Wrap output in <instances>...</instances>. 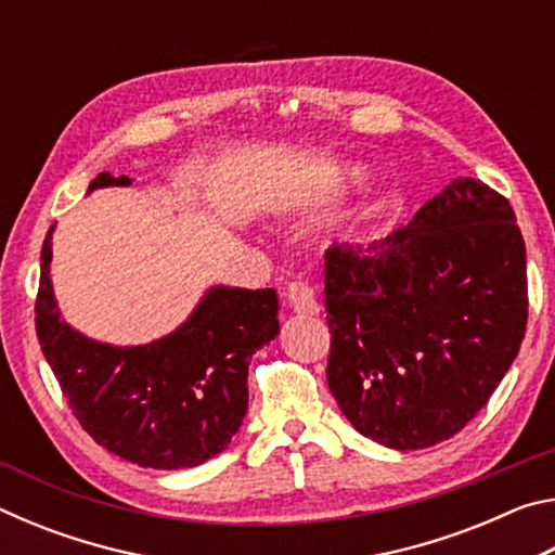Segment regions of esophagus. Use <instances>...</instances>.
Returning a JSON list of instances; mask_svg holds the SVG:
<instances>
[{
	"label": "esophagus",
	"instance_id": "1",
	"mask_svg": "<svg viewBox=\"0 0 555 555\" xmlns=\"http://www.w3.org/2000/svg\"><path fill=\"white\" fill-rule=\"evenodd\" d=\"M286 298L296 313L315 315L318 311H321V306H318V298H315V288L311 286V281H306V279L291 281L286 288Z\"/></svg>",
	"mask_w": 555,
	"mask_h": 555
}]
</instances>
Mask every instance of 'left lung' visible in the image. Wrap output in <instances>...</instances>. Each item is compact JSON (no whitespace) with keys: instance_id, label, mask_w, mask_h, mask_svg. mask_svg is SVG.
I'll return each mask as SVG.
<instances>
[{"instance_id":"left-lung-1","label":"left lung","mask_w":555,"mask_h":555,"mask_svg":"<svg viewBox=\"0 0 555 555\" xmlns=\"http://www.w3.org/2000/svg\"><path fill=\"white\" fill-rule=\"evenodd\" d=\"M327 387L377 443L453 438L512 367L529 318L526 247L509 201L477 178L372 247L325 251Z\"/></svg>"}]
</instances>
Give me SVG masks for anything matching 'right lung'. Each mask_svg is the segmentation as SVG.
<instances>
[{"mask_svg":"<svg viewBox=\"0 0 555 555\" xmlns=\"http://www.w3.org/2000/svg\"><path fill=\"white\" fill-rule=\"evenodd\" d=\"M100 173L90 191L129 185ZM41 249L36 335L73 416L109 453L156 469L195 467L222 453L247 413L249 357L279 333L274 288L208 291L176 333L152 345L112 347L61 321Z\"/></svg>","mask_w":555,"mask_h":555,"instance_id":"right-lung-1","label":"right lung"}]
</instances>
